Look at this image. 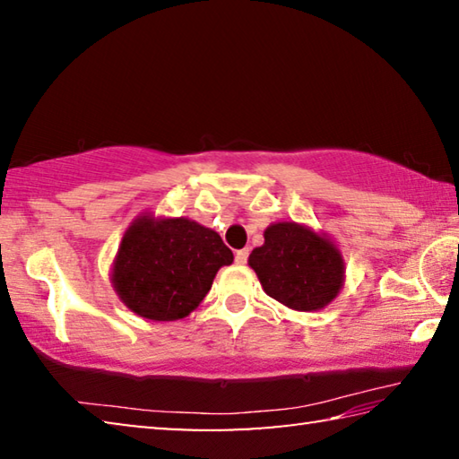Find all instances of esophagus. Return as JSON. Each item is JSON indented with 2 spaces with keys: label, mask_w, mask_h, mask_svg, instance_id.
Returning a JSON list of instances; mask_svg holds the SVG:
<instances>
[{
  "label": "esophagus",
  "mask_w": 459,
  "mask_h": 459,
  "mask_svg": "<svg viewBox=\"0 0 459 459\" xmlns=\"http://www.w3.org/2000/svg\"><path fill=\"white\" fill-rule=\"evenodd\" d=\"M248 259V248H240V251L235 253V261L238 263V265H245Z\"/></svg>",
  "instance_id": "obj_1"
}]
</instances>
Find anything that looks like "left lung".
Instances as JSON below:
<instances>
[{"label": "left lung", "instance_id": "left-lung-1", "mask_svg": "<svg viewBox=\"0 0 459 459\" xmlns=\"http://www.w3.org/2000/svg\"><path fill=\"white\" fill-rule=\"evenodd\" d=\"M263 237L248 265L269 298L298 312H316L340 293L344 259L328 237L298 222L271 224Z\"/></svg>", "mask_w": 459, "mask_h": 459}]
</instances>
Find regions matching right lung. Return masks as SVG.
<instances>
[{
	"mask_svg": "<svg viewBox=\"0 0 459 459\" xmlns=\"http://www.w3.org/2000/svg\"><path fill=\"white\" fill-rule=\"evenodd\" d=\"M232 259L212 229L184 216L142 214L121 238L111 283L134 314L155 322L182 320L211 291L216 271Z\"/></svg>",
	"mask_w": 459,
	"mask_h": 459,
	"instance_id": "1",
	"label": "right lung"
}]
</instances>
